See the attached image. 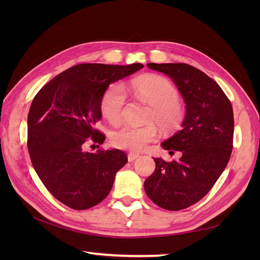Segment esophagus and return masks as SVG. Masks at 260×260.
<instances>
[{
  "mask_svg": "<svg viewBox=\"0 0 260 260\" xmlns=\"http://www.w3.org/2000/svg\"><path fill=\"white\" fill-rule=\"evenodd\" d=\"M140 155L139 154H135V153H128V155H127V158H128V162H133L135 159L139 157Z\"/></svg>",
  "mask_w": 260,
  "mask_h": 260,
  "instance_id": "34e87169",
  "label": "esophagus"
}]
</instances>
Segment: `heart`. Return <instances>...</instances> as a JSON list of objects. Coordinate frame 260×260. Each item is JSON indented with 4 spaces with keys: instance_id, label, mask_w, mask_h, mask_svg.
<instances>
[{
    "instance_id": "heart-1",
    "label": "heart",
    "mask_w": 260,
    "mask_h": 260,
    "mask_svg": "<svg viewBox=\"0 0 260 260\" xmlns=\"http://www.w3.org/2000/svg\"><path fill=\"white\" fill-rule=\"evenodd\" d=\"M132 89L143 101L151 105L148 120L156 121L164 128H174L184 115V109L178 98V90L168 78L151 75L136 78L132 81ZM126 104V93L119 84L108 87L101 101V110L110 123H117L123 116ZM158 136L154 124L145 126L124 125L115 129L110 135L112 144L120 150L142 152Z\"/></svg>"
}]
</instances>
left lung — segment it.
<instances>
[{"mask_svg":"<svg viewBox=\"0 0 260 260\" xmlns=\"http://www.w3.org/2000/svg\"><path fill=\"white\" fill-rule=\"evenodd\" d=\"M168 75L186 104L181 128L162 143L180 159L154 158L156 168L144 182L151 200L165 210L179 211L200 201L212 189L233 152L234 110L229 98L212 78L186 63H147Z\"/></svg>","mask_w":260,"mask_h":260,"instance_id":"left-lung-1","label":"left lung"}]
</instances>
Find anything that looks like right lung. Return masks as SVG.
I'll return each instance as SVG.
<instances>
[{"instance_id":"right-lung-1","label":"right lung","mask_w":260,"mask_h":260,"mask_svg":"<svg viewBox=\"0 0 260 260\" xmlns=\"http://www.w3.org/2000/svg\"><path fill=\"white\" fill-rule=\"evenodd\" d=\"M143 68L142 63H80L43 86L27 115V150L33 168L51 194L75 210L102 202L115 175L127 163L119 150L86 152L106 136L96 128L109 84ZM93 146V145H91Z\"/></svg>"}]
</instances>
